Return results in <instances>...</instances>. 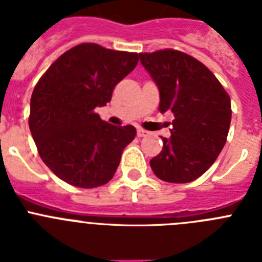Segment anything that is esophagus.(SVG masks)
Wrapping results in <instances>:
<instances>
[{
    "mask_svg": "<svg viewBox=\"0 0 262 262\" xmlns=\"http://www.w3.org/2000/svg\"><path fill=\"white\" fill-rule=\"evenodd\" d=\"M148 131L147 129H144V128H142V127H138V136L139 138H143V136H145V135H148Z\"/></svg>",
    "mask_w": 262,
    "mask_h": 262,
    "instance_id": "esophagus-1",
    "label": "esophagus"
}]
</instances>
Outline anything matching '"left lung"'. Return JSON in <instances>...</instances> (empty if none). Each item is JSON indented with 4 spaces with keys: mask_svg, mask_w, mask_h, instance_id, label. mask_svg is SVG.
<instances>
[{
    "mask_svg": "<svg viewBox=\"0 0 262 262\" xmlns=\"http://www.w3.org/2000/svg\"><path fill=\"white\" fill-rule=\"evenodd\" d=\"M160 92V113L172 111V135L149 161L166 182L186 184L215 163L226 144L231 123V99L205 64L177 50L139 53Z\"/></svg>",
    "mask_w": 262,
    "mask_h": 262,
    "instance_id": "8db88e82",
    "label": "left lung"
}]
</instances>
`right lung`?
<instances>
[{"mask_svg": "<svg viewBox=\"0 0 262 262\" xmlns=\"http://www.w3.org/2000/svg\"><path fill=\"white\" fill-rule=\"evenodd\" d=\"M139 55L96 43L64 52L34 88L29 126L39 156L60 180L76 187L110 181L134 126H113L94 108L110 102L119 81L133 72Z\"/></svg>", "mask_w": 262, "mask_h": 262, "instance_id": "add662e5", "label": "right lung"}]
</instances>
